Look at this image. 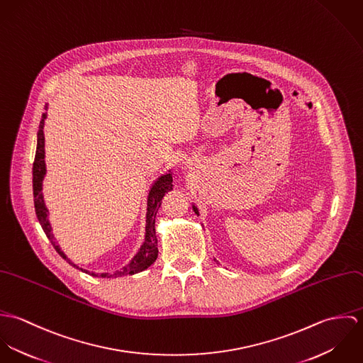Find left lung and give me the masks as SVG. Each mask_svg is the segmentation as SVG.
<instances>
[{"label":"left lung","mask_w":363,"mask_h":363,"mask_svg":"<svg viewBox=\"0 0 363 363\" xmlns=\"http://www.w3.org/2000/svg\"><path fill=\"white\" fill-rule=\"evenodd\" d=\"M191 207H193V211L200 216V212H199V208L196 207V204L194 203H191Z\"/></svg>","instance_id":"8db88e82"}]
</instances>
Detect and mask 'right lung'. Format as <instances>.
I'll use <instances>...</instances> for the list:
<instances>
[{"mask_svg":"<svg viewBox=\"0 0 363 363\" xmlns=\"http://www.w3.org/2000/svg\"><path fill=\"white\" fill-rule=\"evenodd\" d=\"M46 111L42 114L39 131H38V147H36V155H35V163H33V199H35V211L39 219V223L42 225V229L45 230L48 239L52 242L55 252L65 259L68 264L72 267L94 275V277H101V278H117V277H124V275H133L137 272H141L147 269L150 265L155 262L157 257V240H156L155 233V218L156 212L162 204L163 196L173 190V177H172V169L167 172L162 173L157 176L155 180L152 182L150 190H148V197H147V213H145V235H144V242L140 246L138 252L134 255V257L130 259L123 268L111 271V272H91L88 269L81 268L75 262H72L68 259V256L62 252L60 245L55 242V238L52 235V223H50V212L49 208L45 203V196H43V180L48 173L46 167V152H45V121L48 118V108L49 104H46Z\"/></svg>","mask_w":363,"mask_h":363,"instance_id":"1","label":"right lung"}]
</instances>
